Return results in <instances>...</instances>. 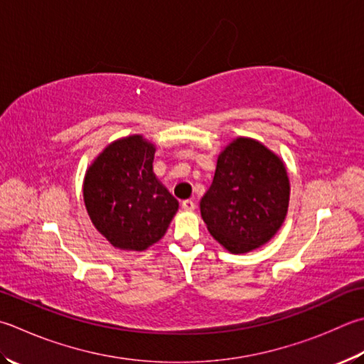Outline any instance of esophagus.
<instances>
[{
	"label": "esophagus",
	"instance_id": "obj_1",
	"mask_svg": "<svg viewBox=\"0 0 364 364\" xmlns=\"http://www.w3.org/2000/svg\"><path fill=\"white\" fill-rule=\"evenodd\" d=\"M195 208H196V204H195L193 200H185V201H182V209H183V210H195Z\"/></svg>",
	"mask_w": 364,
	"mask_h": 364
}]
</instances>
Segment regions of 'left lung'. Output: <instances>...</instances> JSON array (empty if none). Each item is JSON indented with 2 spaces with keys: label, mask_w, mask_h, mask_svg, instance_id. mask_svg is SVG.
Wrapping results in <instances>:
<instances>
[{
  "label": "left lung",
  "mask_w": 364,
  "mask_h": 364,
  "mask_svg": "<svg viewBox=\"0 0 364 364\" xmlns=\"http://www.w3.org/2000/svg\"><path fill=\"white\" fill-rule=\"evenodd\" d=\"M290 183L284 163L258 141L237 138L218 155L200 208L208 230L231 253L262 247L284 223Z\"/></svg>",
  "instance_id": "8db88e82"
}]
</instances>
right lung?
Instances as JSON below:
<instances>
[{
    "instance_id": "right-lung-1",
    "label": "right lung",
    "mask_w": 364,
    "mask_h": 364,
    "mask_svg": "<svg viewBox=\"0 0 364 364\" xmlns=\"http://www.w3.org/2000/svg\"><path fill=\"white\" fill-rule=\"evenodd\" d=\"M154 144L129 136L88 168L84 201L102 236L123 250H146L164 236L179 203L154 174Z\"/></svg>"
}]
</instances>
